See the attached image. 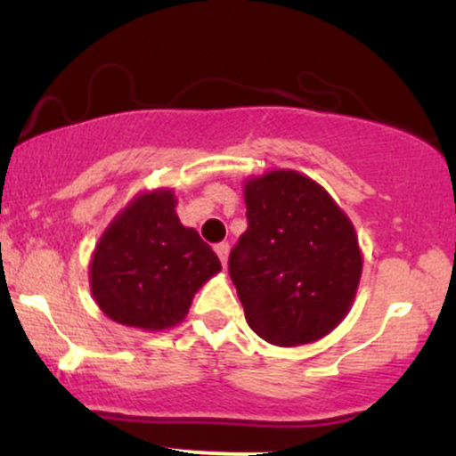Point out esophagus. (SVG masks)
<instances>
[{
    "label": "esophagus",
    "mask_w": 456,
    "mask_h": 456,
    "mask_svg": "<svg viewBox=\"0 0 456 456\" xmlns=\"http://www.w3.org/2000/svg\"><path fill=\"white\" fill-rule=\"evenodd\" d=\"M216 255H218V259H221V264L224 265V268H227V259H229V244H227V242L216 244Z\"/></svg>",
    "instance_id": "esophagus-1"
}]
</instances>
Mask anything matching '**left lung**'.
<instances>
[{"mask_svg": "<svg viewBox=\"0 0 456 456\" xmlns=\"http://www.w3.org/2000/svg\"><path fill=\"white\" fill-rule=\"evenodd\" d=\"M248 229L229 255L248 326L279 347L315 343L343 322L362 276L349 216L311 177L274 169L244 182Z\"/></svg>", "mask_w": 456, "mask_h": 456, "instance_id": "obj_1", "label": "left lung"}]
</instances>
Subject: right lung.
<instances>
[{"instance_id": "obj_1", "label": "right lung", "mask_w": 456, "mask_h": 456, "mask_svg": "<svg viewBox=\"0 0 456 456\" xmlns=\"http://www.w3.org/2000/svg\"><path fill=\"white\" fill-rule=\"evenodd\" d=\"M171 188L139 192L109 223L90 261V289L113 322L162 332L184 322L221 261L175 214Z\"/></svg>"}]
</instances>
